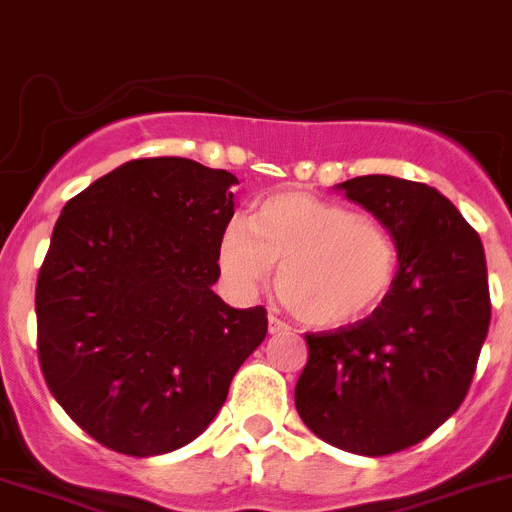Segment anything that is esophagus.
Instances as JSON below:
<instances>
[{
  "label": "esophagus",
  "instance_id": "esophagus-1",
  "mask_svg": "<svg viewBox=\"0 0 512 512\" xmlns=\"http://www.w3.org/2000/svg\"><path fill=\"white\" fill-rule=\"evenodd\" d=\"M267 331H270L272 336H275V333L290 331V326L285 321H280L278 315H270V318H267Z\"/></svg>",
  "mask_w": 512,
  "mask_h": 512
}]
</instances>
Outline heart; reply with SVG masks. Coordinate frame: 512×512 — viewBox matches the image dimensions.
<instances>
[{
	"label": "heart",
	"mask_w": 512,
	"mask_h": 512,
	"mask_svg": "<svg viewBox=\"0 0 512 512\" xmlns=\"http://www.w3.org/2000/svg\"><path fill=\"white\" fill-rule=\"evenodd\" d=\"M280 262L283 300L313 326L338 328L374 313L391 290L396 245L379 222L338 202L280 191L252 217H234L217 250L222 283L252 298Z\"/></svg>",
	"instance_id": "b5f03b06"
}]
</instances>
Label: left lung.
I'll list each match as a JSON object with an SVG mask.
<instances>
[{
    "label": "left lung",
    "mask_w": 512,
    "mask_h": 512,
    "mask_svg": "<svg viewBox=\"0 0 512 512\" xmlns=\"http://www.w3.org/2000/svg\"><path fill=\"white\" fill-rule=\"evenodd\" d=\"M336 189L389 229L399 270L369 318L305 336L295 409L323 442L381 457L422 442L465 399L490 328L485 250L434 186L369 174Z\"/></svg>",
    "instance_id": "left-lung-1"
}]
</instances>
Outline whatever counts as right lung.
<instances>
[{"instance_id":"1","label":"right lung","mask_w":512,"mask_h":512,"mask_svg":"<svg viewBox=\"0 0 512 512\" xmlns=\"http://www.w3.org/2000/svg\"><path fill=\"white\" fill-rule=\"evenodd\" d=\"M234 184L179 156L128 161L55 222L35 293L42 374L108 450L154 457L197 439L265 341V308L212 290Z\"/></svg>"}]
</instances>
